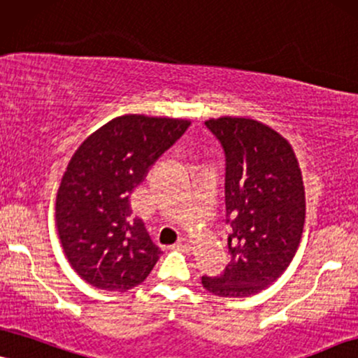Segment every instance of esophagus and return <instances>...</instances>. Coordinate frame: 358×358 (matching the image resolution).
Returning <instances> with one entry per match:
<instances>
[{
  "instance_id": "esophagus-1",
  "label": "esophagus",
  "mask_w": 358,
  "mask_h": 358,
  "mask_svg": "<svg viewBox=\"0 0 358 358\" xmlns=\"http://www.w3.org/2000/svg\"><path fill=\"white\" fill-rule=\"evenodd\" d=\"M173 250H178V251H185V252H188L189 250H192V244H189L185 238H180L178 241H176V243L173 244Z\"/></svg>"
}]
</instances>
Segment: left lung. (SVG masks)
<instances>
[{
  "instance_id": "8db88e82",
  "label": "left lung",
  "mask_w": 358,
  "mask_h": 358,
  "mask_svg": "<svg viewBox=\"0 0 358 358\" xmlns=\"http://www.w3.org/2000/svg\"><path fill=\"white\" fill-rule=\"evenodd\" d=\"M205 125L224 152V203L229 262L203 275L206 291L248 297L273 284L291 264L302 238L306 193L297 158L284 137L243 117Z\"/></svg>"
}]
</instances>
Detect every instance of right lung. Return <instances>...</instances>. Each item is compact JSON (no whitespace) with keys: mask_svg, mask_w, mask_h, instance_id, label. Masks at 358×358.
<instances>
[{"mask_svg":"<svg viewBox=\"0 0 358 358\" xmlns=\"http://www.w3.org/2000/svg\"><path fill=\"white\" fill-rule=\"evenodd\" d=\"M188 127V120L122 115L71 158L57 189L56 226L67 261L90 286L124 292L157 264L160 248L132 216L129 198Z\"/></svg>","mask_w":358,"mask_h":358,"instance_id":"add662e5","label":"right lung"}]
</instances>
